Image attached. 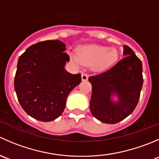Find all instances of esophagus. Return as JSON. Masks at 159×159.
<instances>
[{
  "label": "esophagus",
  "instance_id": "1",
  "mask_svg": "<svg viewBox=\"0 0 159 159\" xmlns=\"http://www.w3.org/2000/svg\"><path fill=\"white\" fill-rule=\"evenodd\" d=\"M81 79H82V81H87L89 79V75L86 73H83L81 75Z\"/></svg>",
  "mask_w": 159,
  "mask_h": 159
}]
</instances>
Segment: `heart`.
Listing matches in <instances>:
<instances>
[{"label": "heart", "instance_id": "b5f03b06", "mask_svg": "<svg viewBox=\"0 0 159 159\" xmlns=\"http://www.w3.org/2000/svg\"><path fill=\"white\" fill-rule=\"evenodd\" d=\"M70 59L78 65H93L98 70H103L110 67L118 59V51L105 46L89 44L78 48V54L69 52Z\"/></svg>", "mask_w": 159, "mask_h": 159}]
</instances>
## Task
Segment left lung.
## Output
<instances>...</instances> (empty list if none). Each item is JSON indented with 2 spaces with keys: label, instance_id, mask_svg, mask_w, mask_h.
Listing matches in <instances>:
<instances>
[{
  "label": "left lung",
  "instance_id": "left-lung-1",
  "mask_svg": "<svg viewBox=\"0 0 159 159\" xmlns=\"http://www.w3.org/2000/svg\"><path fill=\"white\" fill-rule=\"evenodd\" d=\"M123 54L125 57L113 67L89 78L92 85L90 110L94 118L107 124H116L132 113L143 85L141 60L127 45ZM114 93L118 94V103L110 101Z\"/></svg>",
  "mask_w": 159,
  "mask_h": 159
}]
</instances>
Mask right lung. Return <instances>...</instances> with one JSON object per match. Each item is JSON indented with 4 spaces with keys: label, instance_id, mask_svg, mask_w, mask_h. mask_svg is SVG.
<instances>
[{
    "label": "right lung",
    "instance_id": "1",
    "mask_svg": "<svg viewBox=\"0 0 159 159\" xmlns=\"http://www.w3.org/2000/svg\"><path fill=\"white\" fill-rule=\"evenodd\" d=\"M58 40L30 46L17 61L14 89L20 106L30 117L54 121L64 111L70 91L81 81V74L65 70L69 55Z\"/></svg>",
    "mask_w": 159,
    "mask_h": 159
}]
</instances>
